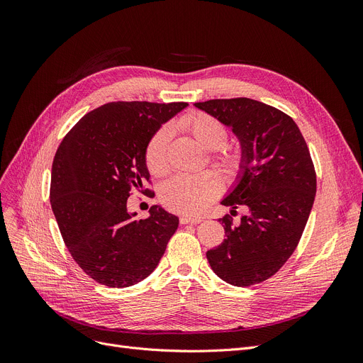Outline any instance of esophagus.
Instances as JSON below:
<instances>
[{
  "mask_svg": "<svg viewBox=\"0 0 363 363\" xmlns=\"http://www.w3.org/2000/svg\"><path fill=\"white\" fill-rule=\"evenodd\" d=\"M181 223L182 225H186V223H200L203 220V218H194V216H188V215H184L179 218Z\"/></svg>",
  "mask_w": 363,
  "mask_h": 363,
  "instance_id": "1",
  "label": "esophagus"
}]
</instances>
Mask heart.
Listing matches in <instances>:
<instances>
[{
	"label": "heart",
	"instance_id": "obj_1",
	"mask_svg": "<svg viewBox=\"0 0 363 363\" xmlns=\"http://www.w3.org/2000/svg\"><path fill=\"white\" fill-rule=\"evenodd\" d=\"M179 126L207 151L219 150L228 138L225 125L203 111L185 114L179 121ZM169 140L170 129L163 126L147 144L145 164L152 175H162L167 169ZM215 159L226 174H234L241 164V156L237 150H219ZM219 186V178L212 172H201L197 175L181 174L172 177L163 184L160 189V200L170 211L196 215L216 197Z\"/></svg>",
	"mask_w": 363,
	"mask_h": 363
}]
</instances>
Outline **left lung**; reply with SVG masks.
<instances>
[{"mask_svg":"<svg viewBox=\"0 0 363 363\" xmlns=\"http://www.w3.org/2000/svg\"><path fill=\"white\" fill-rule=\"evenodd\" d=\"M231 128L241 148L234 186L220 204L249 213L234 225L225 216V240L206 253L213 272L235 287H250L277 274L296 250L316 194L311 152L296 122L252 99L194 104Z\"/></svg>","mask_w":363,"mask_h":363,"instance_id":"left-lung-1","label":"left lung"}]
</instances>
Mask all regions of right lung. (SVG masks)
<instances>
[{"mask_svg": "<svg viewBox=\"0 0 363 363\" xmlns=\"http://www.w3.org/2000/svg\"><path fill=\"white\" fill-rule=\"evenodd\" d=\"M186 103L116 101L89 111L57 148L50 201L67 250L84 272L111 289L145 279L164 255L178 216L151 206L128 211L132 189L150 193L145 148Z\"/></svg>", "mask_w": 363, "mask_h": 363, "instance_id": "obj_1", "label": "right lung"}]
</instances>
